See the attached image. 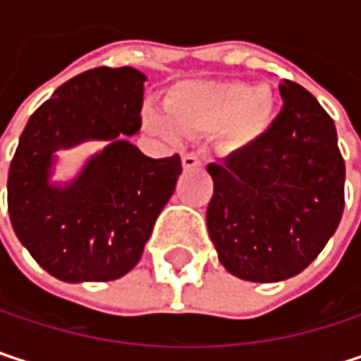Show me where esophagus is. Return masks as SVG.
I'll use <instances>...</instances> for the list:
<instances>
[{
	"instance_id": "34e87169",
	"label": "esophagus",
	"mask_w": 361,
	"mask_h": 361,
	"mask_svg": "<svg viewBox=\"0 0 361 361\" xmlns=\"http://www.w3.org/2000/svg\"><path fill=\"white\" fill-rule=\"evenodd\" d=\"M181 165H183V169H194V167H200L202 161H200V157L196 152H183L181 154Z\"/></svg>"
}]
</instances>
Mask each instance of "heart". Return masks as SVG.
Segmentation results:
<instances>
[{
	"label": "heart",
	"instance_id": "b5f03b06",
	"mask_svg": "<svg viewBox=\"0 0 361 361\" xmlns=\"http://www.w3.org/2000/svg\"><path fill=\"white\" fill-rule=\"evenodd\" d=\"M276 94L267 85L243 81H181L165 96V109L148 102L142 109L146 131L176 142L221 129L230 150H245L269 129L276 114Z\"/></svg>",
	"mask_w": 361,
	"mask_h": 361
}]
</instances>
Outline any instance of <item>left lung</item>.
Returning a JSON list of instances; mask_svg holds the SVG:
<instances>
[{
  "instance_id": "obj_1",
  "label": "left lung",
  "mask_w": 361,
  "mask_h": 361,
  "mask_svg": "<svg viewBox=\"0 0 361 361\" xmlns=\"http://www.w3.org/2000/svg\"><path fill=\"white\" fill-rule=\"evenodd\" d=\"M269 129L221 165L207 167V228L221 265L249 282L301 274L336 232L345 207V161L334 121L293 81Z\"/></svg>"
}]
</instances>
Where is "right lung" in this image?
<instances>
[{
    "label": "right lung",
    "instance_id": "right-lung-1",
    "mask_svg": "<svg viewBox=\"0 0 361 361\" xmlns=\"http://www.w3.org/2000/svg\"><path fill=\"white\" fill-rule=\"evenodd\" d=\"M146 75L100 66L60 85L29 118L8 173L12 228L62 282H109L131 271L171 198L180 154L150 159L129 142L142 127ZM98 139L107 146L75 180L51 181L55 152Z\"/></svg>",
    "mask_w": 361,
    "mask_h": 361
}]
</instances>
